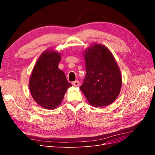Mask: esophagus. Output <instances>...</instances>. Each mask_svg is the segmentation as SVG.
<instances>
[{"label": "esophagus", "mask_w": 155, "mask_h": 155, "mask_svg": "<svg viewBox=\"0 0 155 155\" xmlns=\"http://www.w3.org/2000/svg\"><path fill=\"white\" fill-rule=\"evenodd\" d=\"M72 85L75 87H78L79 85V81H75L72 82Z\"/></svg>", "instance_id": "obj_1"}]
</instances>
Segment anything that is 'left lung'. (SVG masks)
<instances>
[{"label": "left lung", "instance_id": "obj_1", "mask_svg": "<svg viewBox=\"0 0 155 155\" xmlns=\"http://www.w3.org/2000/svg\"><path fill=\"white\" fill-rule=\"evenodd\" d=\"M86 76L81 91L93 107H105L118 97L122 79L113 55L105 46L94 44L84 53Z\"/></svg>", "mask_w": 155, "mask_h": 155}]
</instances>
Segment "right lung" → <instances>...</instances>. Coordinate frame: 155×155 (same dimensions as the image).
I'll return each instance as SVG.
<instances>
[{
	"mask_svg": "<svg viewBox=\"0 0 155 155\" xmlns=\"http://www.w3.org/2000/svg\"><path fill=\"white\" fill-rule=\"evenodd\" d=\"M52 50H46L41 55L29 81L32 97L46 109H54L60 105L65 92L72 86L64 72L58 68L60 54Z\"/></svg>",
	"mask_w": 155,
	"mask_h": 155,
	"instance_id": "right-lung-1",
	"label": "right lung"
}]
</instances>
